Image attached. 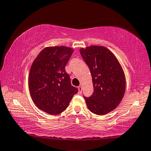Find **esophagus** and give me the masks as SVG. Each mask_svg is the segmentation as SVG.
<instances>
[{"instance_id": "obj_1", "label": "esophagus", "mask_w": 151, "mask_h": 151, "mask_svg": "<svg viewBox=\"0 0 151 151\" xmlns=\"http://www.w3.org/2000/svg\"><path fill=\"white\" fill-rule=\"evenodd\" d=\"M78 93H79V94H81L82 92H83V87H82L81 86H79L78 87Z\"/></svg>"}]
</instances>
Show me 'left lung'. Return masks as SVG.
Segmentation results:
<instances>
[{
  "instance_id": "1",
  "label": "left lung",
  "mask_w": 151,
  "mask_h": 151,
  "mask_svg": "<svg viewBox=\"0 0 151 151\" xmlns=\"http://www.w3.org/2000/svg\"><path fill=\"white\" fill-rule=\"evenodd\" d=\"M80 52L88 66L94 92L85 98L88 108L93 114L103 116L116 109L125 91V76L121 64L112 52L104 46L91 45Z\"/></svg>"
}]
</instances>
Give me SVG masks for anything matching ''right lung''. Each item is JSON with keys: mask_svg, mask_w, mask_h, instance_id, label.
Wrapping results in <instances>:
<instances>
[{"mask_svg": "<svg viewBox=\"0 0 151 151\" xmlns=\"http://www.w3.org/2000/svg\"><path fill=\"white\" fill-rule=\"evenodd\" d=\"M73 51L66 46L46 47L32 63L28 79L30 95L35 106L49 114L65 110L78 92L65 69Z\"/></svg>", "mask_w": 151, "mask_h": 151, "instance_id": "add662e5", "label": "right lung"}]
</instances>
